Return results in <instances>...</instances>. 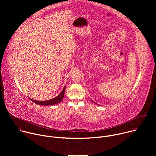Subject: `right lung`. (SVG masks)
Returning a JSON list of instances; mask_svg holds the SVG:
<instances>
[{"instance_id": "1", "label": "right lung", "mask_w": 156, "mask_h": 156, "mask_svg": "<svg viewBox=\"0 0 156 156\" xmlns=\"http://www.w3.org/2000/svg\"><path fill=\"white\" fill-rule=\"evenodd\" d=\"M65 86L63 87V89L62 90V92L60 93V94L57 96V97H55V98H53L52 99L48 100V101H35V100H33L31 99H30V100H31L33 102H34L35 104H37V105H54L56 104H58L59 102H60L62 99H63L64 97V94H65Z\"/></svg>"}]
</instances>
